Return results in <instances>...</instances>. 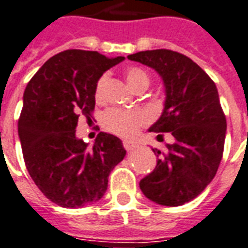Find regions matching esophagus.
Wrapping results in <instances>:
<instances>
[{
    "label": "esophagus",
    "instance_id": "34e87169",
    "mask_svg": "<svg viewBox=\"0 0 248 248\" xmlns=\"http://www.w3.org/2000/svg\"><path fill=\"white\" fill-rule=\"evenodd\" d=\"M123 145H124V148L128 150V152H132V150H135L137 148V144H136L135 141H131V140H124L123 141Z\"/></svg>",
    "mask_w": 248,
    "mask_h": 248
}]
</instances>
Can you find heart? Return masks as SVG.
Returning <instances> with one entry per match:
<instances>
[{"label":"heart","mask_w":248,"mask_h":248,"mask_svg":"<svg viewBox=\"0 0 248 248\" xmlns=\"http://www.w3.org/2000/svg\"><path fill=\"white\" fill-rule=\"evenodd\" d=\"M125 79L133 90L140 85H149L148 73L140 68L126 69ZM104 82H106V76H102L96 82L95 98L98 100L102 99V95H103ZM148 113L142 109L109 108L104 112L102 123L107 131L119 136L129 137L137 133L140 128L148 122Z\"/></svg>","instance_id":"heart-1"}]
</instances>
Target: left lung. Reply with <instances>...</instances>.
I'll return each instance as SVG.
<instances>
[{"label": "left lung", "instance_id": "obj_1", "mask_svg": "<svg viewBox=\"0 0 248 248\" xmlns=\"http://www.w3.org/2000/svg\"><path fill=\"white\" fill-rule=\"evenodd\" d=\"M128 59L162 78L163 111L149 132H170L174 137L163 153L153 149L157 166L141 179L140 188L159 205H183L213 180L222 158L226 117L216 83L189 57L170 49L137 52Z\"/></svg>", "mask_w": 248, "mask_h": 248}]
</instances>
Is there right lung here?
<instances>
[{"mask_svg":"<svg viewBox=\"0 0 248 248\" xmlns=\"http://www.w3.org/2000/svg\"><path fill=\"white\" fill-rule=\"evenodd\" d=\"M124 60L96 51L68 49L43 65L23 94L18 135L30 176L52 202L82 208L100 200L108 175L125 157L122 140L100 132L93 148L76 136L79 115L95 107V86Z\"/></svg>","mask_w":248,"mask_h":248,"instance_id":"obj_1","label":"right lung"}]
</instances>
